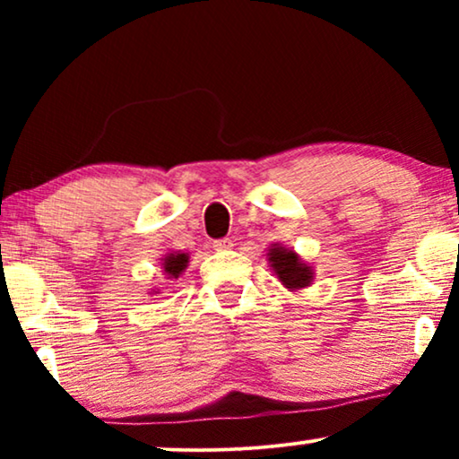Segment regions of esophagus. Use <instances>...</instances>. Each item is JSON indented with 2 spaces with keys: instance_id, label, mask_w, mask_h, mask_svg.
<instances>
[{
  "instance_id": "34e87169",
  "label": "esophagus",
  "mask_w": 459,
  "mask_h": 459,
  "mask_svg": "<svg viewBox=\"0 0 459 459\" xmlns=\"http://www.w3.org/2000/svg\"><path fill=\"white\" fill-rule=\"evenodd\" d=\"M231 247H234V244H231L230 238H219V240L212 242V248L215 250H228Z\"/></svg>"
}]
</instances>
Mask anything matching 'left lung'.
Returning <instances> with one entry per match:
<instances>
[{"mask_svg": "<svg viewBox=\"0 0 459 459\" xmlns=\"http://www.w3.org/2000/svg\"><path fill=\"white\" fill-rule=\"evenodd\" d=\"M269 265L278 275V280L284 284L288 290H300V288L309 286L313 281L311 265L300 261V256L294 250H288L281 244H273L269 248Z\"/></svg>", "mask_w": 459, "mask_h": 459, "instance_id": "1", "label": "left lung"}]
</instances>
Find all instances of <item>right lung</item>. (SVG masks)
<instances>
[{"mask_svg": "<svg viewBox=\"0 0 459 459\" xmlns=\"http://www.w3.org/2000/svg\"><path fill=\"white\" fill-rule=\"evenodd\" d=\"M162 261V269H165L167 278H179L181 272L187 267V261H190V256H187V253H169L165 255V259Z\"/></svg>", "mask_w": 459, "mask_h": 459, "instance_id": "1", "label": "right lung"}]
</instances>
